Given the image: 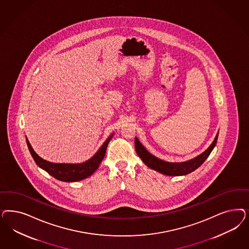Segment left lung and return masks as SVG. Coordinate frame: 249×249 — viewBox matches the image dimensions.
<instances>
[{"mask_svg":"<svg viewBox=\"0 0 249 249\" xmlns=\"http://www.w3.org/2000/svg\"><path fill=\"white\" fill-rule=\"evenodd\" d=\"M218 134L219 133H217L214 140L204 152L201 153V155L197 156L193 160L184 161V162H167V161L161 160L148 152L144 145L139 142L137 137L135 138V147H136V151L138 157L148 168L154 169L158 172H160L167 176H182V175H187L194 171L195 169H198L201 164L206 160L209 155L213 151V147L216 144Z\"/></svg>","mask_w":249,"mask_h":249,"instance_id":"1","label":"left lung"}]
</instances>
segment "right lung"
I'll use <instances>...</instances> for the list:
<instances>
[{"instance_id":"1","label":"right lung","mask_w":249,"mask_h":249,"mask_svg":"<svg viewBox=\"0 0 249 249\" xmlns=\"http://www.w3.org/2000/svg\"><path fill=\"white\" fill-rule=\"evenodd\" d=\"M112 136L113 134L107 138V140L99 148V150L92 158L80 164H66V163L60 164V163H52V162L45 160L35 152L27 138H26V143L34 160L39 168L44 169L45 171L48 172V174H50L51 176L54 177L58 180L65 181V182H74V181L84 179L95 172V170L99 168L101 162L105 158L107 145L109 144L110 140L112 139Z\"/></svg>"}]
</instances>
